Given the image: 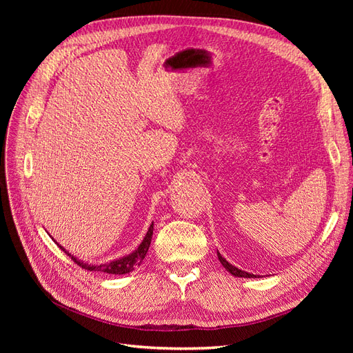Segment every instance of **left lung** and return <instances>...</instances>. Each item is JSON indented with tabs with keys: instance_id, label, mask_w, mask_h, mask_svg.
<instances>
[{
	"instance_id": "8db88e82",
	"label": "left lung",
	"mask_w": 353,
	"mask_h": 353,
	"mask_svg": "<svg viewBox=\"0 0 353 353\" xmlns=\"http://www.w3.org/2000/svg\"><path fill=\"white\" fill-rule=\"evenodd\" d=\"M218 259H219V262L222 263L223 268H225L228 272H231L234 276H243V279H253V276H254L253 274H249V272H245V271H241V270L236 268V266L231 265L228 261L223 259L219 252H218Z\"/></svg>"
}]
</instances>
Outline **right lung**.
Returning a JSON list of instances; mask_svg holds the SVG:
<instances>
[{"instance_id": "right-lung-1", "label": "right lung", "mask_w": 353, "mask_h": 353, "mask_svg": "<svg viewBox=\"0 0 353 353\" xmlns=\"http://www.w3.org/2000/svg\"><path fill=\"white\" fill-rule=\"evenodd\" d=\"M152 236H153V223L150 225V228H148L145 237L143 240V243L138 245V249L135 252H132L131 254L128 256H123V258L117 259V261H113V262H109V263H103V265H88V263H83L81 261H78L77 258H73V256L66 252L65 249L61 248V250L65 252L69 258H72V261L82 266L83 270H88V271H97V272H104V274H114V275H122V274H128L134 271L135 266H140V263L143 262V259L145 258V254L148 252V248H150V243H152Z\"/></svg>"}]
</instances>
